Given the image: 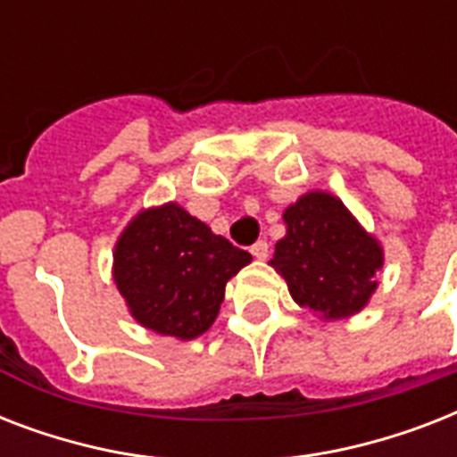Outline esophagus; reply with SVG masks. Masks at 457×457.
I'll return each mask as SVG.
<instances>
[{"instance_id": "obj_1", "label": "esophagus", "mask_w": 457, "mask_h": 457, "mask_svg": "<svg viewBox=\"0 0 457 457\" xmlns=\"http://www.w3.org/2000/svg\"><path fill=\"white\" fill-rule=\"evenodd\" d=\"M251 253H253V258H258V261H265L268 253H270V246H268V242H256L251 246Z\"/></svg>"}]
</instances>
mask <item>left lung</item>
Segmentation results:
<instances>
[{
  "label": "left lung",
  "mask_w": 457,
  "mask_h": 457,
  "mask_svg": "<svg viewBox=\"0 0 457 457\" xmlns=\"http://www.w3.org/2000/svg\"><path fill=\"white\" fill-rule=\"evenodd\" d=\"M287 235L270 265L292 299L322 320H344L368 305L384 265L382 244L368 235L341 199L308 192L285 211Z\"/></svg>",
  "instance_id": "obj_1"
}]
</instances>
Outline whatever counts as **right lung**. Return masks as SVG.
Returning <instances> with one entry per match:
<instances>
[{"label":"right lung","instance_id":"obj_1","mask_svg":"<svg viewBox=\"0 0 457 457\" xmlns=\"http://www.w3.org/2000/svg\"><path fill=\"white\" fill-rule=\"evenodd\" d=\"M249 263V251L170 201L128 222L113 251V279L139 325L187 341L213 325L228 279Z\"/></svg>","mask_w":457,"mask_h":457}]
</instances>
